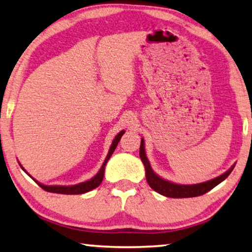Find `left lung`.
Segmentation results:
<instances>
[{
  "instance_id": "8db88e82",
  "label": "left lung",
  "mask_w": 252,
  "mask_h": 252,
  "mask_svg": "<svg viewBox=\"0 0 252 252\" xmlns=\"http://www.w3.org/2000/svg\"><path fill=\"white\" fill-rule=\"evenodd\" d=\"M139 155H140V158L145 165L146 168V178L147 182L149 184V186L154 190L157 191V193L163 195V196L167 197H173V198H184V197H195L199 196V195H203L207 193V191L214 189L215 186L219 185L220 183L224 181V179L229 176L231 171L233 170L234 166L231 167V168L225 171L224 174H222L221 176L217 178L211 179V181H207L201 184H194V185H179V184H175L168 181H165V179L160 178L156 175L153 169H151V166L146 157L145 153V143H143V139L141 140L140 145V151H139Z\"/></svg>"
}]
</instances>
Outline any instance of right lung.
Returning a JSON list of instances; mask_svg holds the SVG:
<instances>
[{
	"label": "right lung",
	"instance_id": "add662e5",
	"mask_svg": "<svg viewBox=\"0 0 252 252\" xmlns=\"http://www.w3.org/2000/svg\"><path fill=\"white\" fill-rule=\"evenodd\" d=\"M125 133V131H121L117 137L114 138L113 142H112L111 148L109 150V154H107L106 158L104 162H103V165L101 167V169H99L98 173L95 175V176L90 179V181L87 182H84L81 184H77V185H73V186H47V185H42V184L38 183V185L41 187L43 190H47V191H50V193H57V194H68V195H75V194H84V193H87V191H90L92 189H96V187L99 185V184L102 183L103 181V177H104V169H105V165L106 162L109 161L110 157L112 156V154L114 153L115 148H117L118 143L120 141V139ZM21 168L23 169V167L21 166ZM25 170V169H23ZM26 171V170H25Z\"/></svg>",
	"mask_w": 252,
	"mask_h": 252
}]
</instances>
